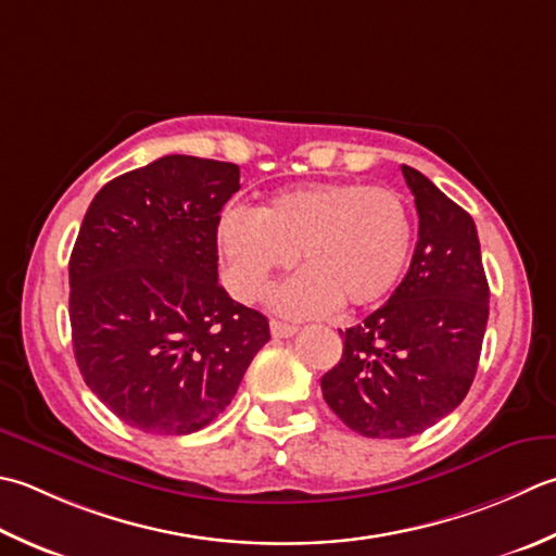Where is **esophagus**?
Instances as JSON below:
<instances>
[{"instance_id":"34e87169","label":"esophagus","mask_w":556,"mask_h":556,"mask_svg":"<svg viewBox=\"0 0 556 556\" xmlns=\"http://www.w3.org/2000/svg\"><path fill=\"white\" fill-rule=\"evenodd\" d=\"M269 332H271V337H277V340H289V337L299 332V328H296V325H291V323L271 318L269 320Z\"/></svg>"}]
</instances>
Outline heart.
<instances>
[{
  "mask_svg": "<svg viewBox=\"0 0 556 556\" xmlns=\"http://www.w3.org/2000/svg\"><path fill=\"white\" fill-rule=\"evenodd\" d=\"M412 212L400 192L364 182L325 180L279 192L255 214L226 212L219 248L228 281L243 301L267 291L277 271H303L281 287L277 308L293 315L368 308L383 301L405 271Z\"/></svg>",
  "mask_w": 556,
  "mask_h": 556,
  "instance_id": "heart-1",
  "label": "heart"
}]
</instances>
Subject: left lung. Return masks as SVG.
I'll list each match as a JSON object with an SVG mask.
<instances>
[{"label": "left lung", "mask_w": 556, "mask_h": 556, "mask_svg": "<svg viewBox=\"0 0 556 556\" xmlns=\"http://www.w3.org/2000/svg\"><path fill=\"white\" fill-rule=\"evenodd\" d=\"M415 194L419 241L386 306L350 330L342 358L320 378L323 397L368 439L417 437L470 390L489 318V285L472 216L419 170L402 166Z\"/></svg>", "instance_id": "left-lung-1"}]
</instances>
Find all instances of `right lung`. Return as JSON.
I'll return each instance as SVG.
<instances>
[{"label": "right lung", "mask_w": 556, "mask_h": 556, "mask_svg": "<svg viewBox=\"0 0 556 556\" xmlns=\"http://www.w3.org/2000/svg\"><path fill=\"white\" fill-rule=\"evenodd\" d=\"M236 163L163 156L103 185L70 257L76 366L129 427L185 437L233 400L269 340L260 311L219 285L216 228Z\"/></svg>", "instance_id": "add662e5"}]
</instances>
